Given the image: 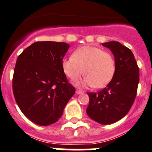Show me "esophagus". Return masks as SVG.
I'll list each match as a JSON object with an SVG mask.
<instances>
[{
	"mask_svg": "<svg viewBox=\"0 0 152 152\" xmlns=\"http://www.w3.org/2000/svg\"><path fill=\"white\" fill-rule=\"evenodd\" d=\"M76 92L77 93V94H82V93H83V91L80 90V89H76Z\"/></svg>",
	"mask_w": 152,
	"mask_h": 152,
	"instance_id": "34e87169",
	"label": "esophagus"
}]
</instances>
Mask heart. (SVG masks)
I'll return each instance as SVG.
<instances>
[{
	"instance_id": "obj_1",
	"label": "heart",
	"mask_w": 152,
	"mask_h": 152,
	"mask_svg": "<svg viewBox=\"0 0 152 152\" xmlns=\"http://www.w3.org/2000/svg\"><path fill=\"white\" fill-rule=\"evenodd\" d=\"M63 72L75 81L85 73L83 84L102 88L109 83L114 76L115 63L110 53L92 46H84L73 52L72 56L62 61Z\"/></svg>"
}]
</instances>
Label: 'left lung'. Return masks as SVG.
I'll return each instance as SVG.
<instances>
[{"mask_svg":"<svg viewBox=\"0 0 152 152\" xmlns=\"http://www.w3.org/2000/svg\"><path fill=\"white\" fill-rule=\"evenodd\" d=\"M115 56V70L113 79L98 92H88L87 115L98 123L108 125L122 118L134 103L139 82V69L130 49L119 42L102 43Z\"/></svg>","mask_w":152,"mask_h":152,"instance_id":"8db88e82","label":"left lung"}]
</instances>
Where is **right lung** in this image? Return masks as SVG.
Here are the masks:
<instances>
[{
    "instance_id": "obj_1",
    "label": "right lung",
    "mask_w": 152,
    "mask_h": 152,
    "mask_svg": "<svg viewBox=\"0 0 152 152\" xmlns=\"http://www.w3.org/2000/svg\"><path fill=\"white\" fill-rule=\"evenodd\" d=\"M69 47L63 42H35L18 56L13 92L21 112L35 124L46 126L57 122L75 94L62 67Z\"/></svg>"
}]
</instances>
